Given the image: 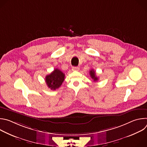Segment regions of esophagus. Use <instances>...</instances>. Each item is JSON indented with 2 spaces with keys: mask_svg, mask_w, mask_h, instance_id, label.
<instances>
[{
  "mask_svg": "<svg viewBox=\"0 0 147 147\" xmlns=\"http://www.w3.org/2000/svg\"><path fill=\"white\" fill-rule=\"evenodd\" d=\"M80 68L78 67H72V70L73 71H78Z\"/></svg>",
  "mask_w": 147,
  "mask_h": 147,
  "instance_id": "1",
  "label": "esophagus"
}]
</instances>
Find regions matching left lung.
<instances>
[{"label": "left lung", "instance_id": "left-lung-1", "mask_svg": "<svg viewBox=\"0 0 147 147\" xmlns=\"http://www.w3.org/2000/svg\"><path fill=\"white\" fill-rule=\"evenodd\" d=\"M90 75L91 76V77L92 78V79L94 80V81L96 82L98 80V78L96 76V74H95V71L94 70H91L90 71Z\"/></svg>", "mask_w": 147, "mask_h": 147}]
</instances>
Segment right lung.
<instances>
[{
  "instance_id": "1",
  "label": "right lung",
  "mask_w": 147,
  "mask_h": 147,
  "mask_svg": "<svg viewBox=\"0 0 147 147\" xmlns=\"http://www.w3.org/2000/svg\"><path fill=\"white\" fill-rule=\"evenodd\" d=\"M65 74L58 69H55L50 74L45 77V81L48 87L52 90L59 88L65 80Z\"/></svg>"
}]
</instances>
